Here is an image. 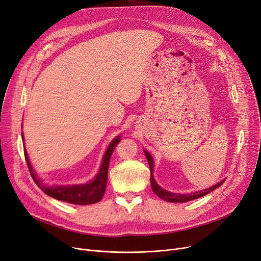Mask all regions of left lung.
<instances>
[{
	"mask_svg": "<svg viewBox=\"0 0 261 261\" xmlns=\"http://www.w3.org/2000/svg\"><path fill=\"white\" fill-rule=\"evenodd\" d=\"M145 154H146V158L148 160V163H149V167H150V171H151V175H150V183H151V188L153 190V193L161 199L165 200V201H168V202H180V203H183V202H188V201H191V200H195V199H198V198H201L205 195H207L210 193H212L213 190H215L216 188L220 187L224 180L222 182H219L218 184L207 188V189H204V190H201V191H197V193H194L191 195H181V194H172V193H169V191L167 190H164L163 188H161L154 181L153 179V174H152V171H153V160L152 158L150 156V154L145 151Z\"/></svg>",
	"mask_w": 261,
	"mask_h": 261,
	"instance_id": "obj_1",
	"label": "left lung"
}]
</instances>
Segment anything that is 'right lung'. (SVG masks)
I'll return each mask as SVG.
<instances>
[{
  "instance_id": "1",
  "label": "right lung",
  "mask_w": 261,
  "mask_h": 261,
  "mask_svg": "<svg viewBox=\"0 0 261 261\" xmlns=\"http://www.w3.org/2000/svg\"><path fill=\"white\" fill-rule=\"evenodd\" d=\"M119 141H120L119 136H117V138L110 144L107 152L103 156L102 164L98 174L95 176V179L92 182L84 185L50 186V187L45 186L38 179L35 172L33 171L29 156H27L26 150H24V156H25L27 167H29L33 180L44 194L59 201H65L68 203L78 204V205H89V204L99 202L105 195L106 187H107V180H108V169H109L110 159H111V155L114 151L115 147L119 143Z\"/></svg>"
}]
</instances>
